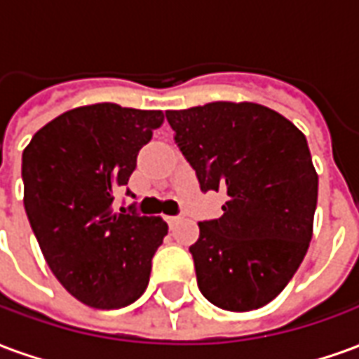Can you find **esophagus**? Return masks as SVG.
<instances>
[{
    "label": "esophagus",
    "instance_id": "esophagus-1",
    "mask_svg": "<svg viewBox=\"0 0 359 359\" xmlns=\"http://www.w3.org/2000/svg\"><path fill=\"white\" fill-rule=\"evenodd\" d=\"M165 221L169 223V226H175L180 221V217L179 215H167V217H165Z\"/></svg>",
    "mask_w": 359,
    "mask_h": 359
}]
</instances>
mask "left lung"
<instances>
[{
  "mask_svg": "<svg viewBox=\"0 0 359 359\" xmlns=\"http://www.w3.org/2000/svg\"><path fill=\"white\" fill-rule=\"evenodd\" d=\"M165 115L202 192L226 194L223 215L198 223L190 246L198 288L221 309L262 308L288 285L313 233L317 172L306 136L259 103Z\"/></svg>",
  "mask_w": 359,
  "mask_h": 359,
  "instance_id": "obj_1",
  "label": "left lung"
}]
</instances>
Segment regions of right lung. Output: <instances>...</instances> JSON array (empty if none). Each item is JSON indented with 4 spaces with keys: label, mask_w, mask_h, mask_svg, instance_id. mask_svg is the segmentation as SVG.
<instances>
[{
    "label": "right lung",
    "mask_w": 359,
    "mask_h": 359,
    "mask_svg": "<svg viewBox=\"0 0 359 359\" xmlns=\"http://www.w3.org/2000/svg\"><path fill=\"white\" fill-rule=\"evenodd\" d=\"M163 117L117 103L84 105L42 126L22 151L25 210L36 241L67 292L90 308H125L148 286L169 226L138 215L134 203L115 211L113 200Z\"/></svg>",
    "instance_id": "1"
}]
</instances>
